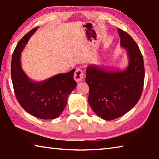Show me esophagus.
<instances>
[{"label": "esophagus", "instance_id": "esophagus-1", "mask_svg": "<svg viewBox=\"0 0 159 159\" xmlns=\"http://www.w3.org/2000/svg\"><path fill=\"white\" fill-rule=\"evenodd\" d=\"M74 78L77 83L82 81L84 78V73L83 70L80 69H77L75 71V73H74Z\"/></svg>", "mask_w": 159, "mask_h": 159}]
</instances>
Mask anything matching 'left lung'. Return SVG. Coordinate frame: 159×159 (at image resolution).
I'll use <instances>...</instances> for the list:
<instances>
[{"label":"left lung","mask_w":159,"mask_h":159,"mask_svg":"<svg viewBox=\"0 0 159 159\" xmlns=\"http://www.w3.org/2000/svg\"><path fill=\"white\" fill-rule=\"evenodd\" d=\"M120 46L127 50L129 63L124 70L96 65L86 69L89 88L88 102L94 112L106 120L122 116L135 106L143 88L145 69L138 45L127 32L118 29Z\"/></svg>","instance_id":"left-lung-1"}]
</instances>
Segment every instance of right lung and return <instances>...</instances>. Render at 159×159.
<instances>
[{"label": "right lung", "instance_id": "right-lung-1", "mask_svg": "<svg viewBox=\"0 0 159 159\" xmlns=\"http://www.w3.org/2000/svg\"><path fill=\"white\" fill-rule=\"evenodd\" d=\"M38 27L26 34L16 47L11 64V80L17 101L27 112L41 119H54L63 112L68 96L76 88L75 69L40 82L26 75L20 64L21 52Z\"/></svg>", "mask_w": 159, "mask_h": 159}]
</instances>
